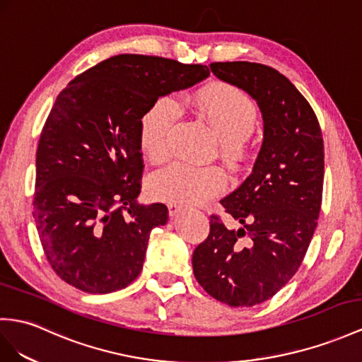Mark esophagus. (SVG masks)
Returning <instances> with one entry per match:
<instances>
[{"instance_id": "34e87169", "label": "esophagus", "mask_w": 362, "mask_h": 362, "mask_svg": "<svg viewBox=\"0 0 362 362\" xmlns=\"http://www.w3.org/2000/svg\"><path fill=\"white\" fill-rule=\"evenodd\" d=\"M168 209H170V214L171 216H177L179 212L183 209V205H180V203L171 202V203H168Z\"/></svg>"}]
</instances>
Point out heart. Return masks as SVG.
I'll use <instances>...</instances> for the list:
<instances>
[{
	"instance_id": "1",
	"label": "heart",
	"mask_w": 362,
	"mask_h": 362,
	"mask_svg": "<svg viewBox=\"0 0 362 362\" xmlns=\"http://www.w3.org/2000/svg\"><path fill=\"white\" fill-rule=\"evenodd\" d=\"M189 104L218 134V151L233 166L243 162L247 136L257 122V107L246 93L228 82H216L199 90ZM179 107L173 98H160L148 108L139 124L142 151L154 162L170 156L171 129ZM228 185L226 173L218 166H196L174 162L150 179L154 197L175 203H202L217 196Z\"/></svg>"
}]
</instances>
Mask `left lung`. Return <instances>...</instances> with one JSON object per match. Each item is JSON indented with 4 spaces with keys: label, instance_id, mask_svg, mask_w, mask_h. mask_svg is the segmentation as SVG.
Wrapping results in <instances>:
<instances>
[{
    "label": "left lung",
    "instance_id": "obj_1",
    "mask_svg": "<svg viewBox=\"0 0 362 362\" xmlns=\"http://www.w3.org/2000/svg\"><path fill=\"white\" fill-rule=\"evenodd\" d=\"M209 69L257 100L264 137L252 174L220 200L242 228L228 229L212 214L192 269L212 298L251 308L272 298L308 252L322 200V133L308 99L278 70L247 61Z\"/></svg>",
    "mask_w": 362,
    "mask_h": 362
}]
</instances>
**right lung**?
Masks as SVG:
<instances>
[{"mask_svg": "<svg viewBox=\"0 0 362 362\" xmlns=\"http://www.w3.org/2000/svg\"><path fill=\"white\" fill-rule=\"evenodd\" d=\"M208 75L200 64L117 54L59 93L36 150L33 218L61 280L110 293L141 274L150 233L168 220L163 203L136 202L144 173L141 117L160 96Z\"/></svg>", "mask_w": 362, "mask_h": 362, "instance_id": "1", "label": "right lung"}]
</instances>
